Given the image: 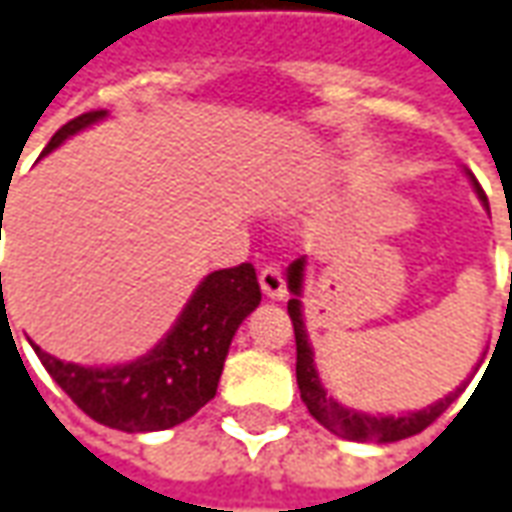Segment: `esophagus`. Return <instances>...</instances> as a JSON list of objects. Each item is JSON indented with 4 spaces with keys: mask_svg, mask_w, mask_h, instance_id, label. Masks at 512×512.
<instances>
[{
    "mask_svg": "<svg viewBox=\"0 0 512 512\" xmlns=\"http://www.w3.org/2000/svg\"><path fill=\"white\" fill-rule=\"evenodd\" d=\"M260 291H263L269 300H283L285 297L283 271L277 269V266H266V269L260 271Z\"/></svg>",
    "mask_w": 512,
    "mask_h": 512,
    "instance_id": "esophagus-1",
    "label": "esophagus"
}]
</instances>
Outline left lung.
<instances>
[{
	"mask_svg": "<svg viewBox=\"0 0 512 512\" xmlns=\"http://www.w3.org/2000/svg\"><path fill=\"white\" fill-rule=\"evenodd\" d=\"M476 196L488 204V198L482 193V187L474 182ZM302 271H305V257L294 260L288 266V288H291V300H288V316H291V325H294V342H297V384H300V395L308 412L333 434H339L344 440H358V443H395V440H406L412 434L431 426L437 417L446 412L451 403L457 401V395H462V387L454 392H448L443 401L431 403L420 412H406V415H364L356 409H347L342 403H336L328 398V392L319 381L314 364V350L308 344V333H305V322H302V302L297 300L302 294Z\"/></svg>",
	"mask_w": 512,
	"mask_h": 512,
	"instance_id": "8db88e82",
	"label": "left lung"
}]
</instances>
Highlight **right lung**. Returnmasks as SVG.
Returning a JSON list of instances; mask_svg holds the SVG:
<instances>
[{
  "label": "right lung",
  "mask_w": 512,
  "mask_h": 512,
  "mask_svg": "<svg viewBox=\"0 0 512 512\" xmlns=\"http://www.w3.org/2000/svg\"><path fill=\"white\" fill-rule=\"evenodd\" d=\"M103 117L106 109L86 111L61 125L44 154ZM257 305L255 266L241 263L207 274L168 336L131 364L81 367L44 353L36 344L33 350L52 381L97 423L128 434L173 429L215 398L232 336Z\"/></svg>",
  "instance_id": "right-lung-1"
}]
</instances>
